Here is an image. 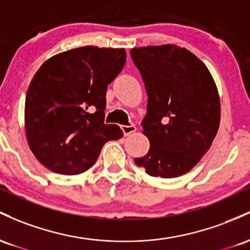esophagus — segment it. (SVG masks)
I'll use <instances>...</instances> for the list:
<instances>
[{"label": "esophagus", "mask_w": 250, "mask_h": 250, "mask_svg": "<svg viewBox=\"0 0 250 250\" xmlns=\"http://www.w3.org/2000/svg\"><path fill=\"white\" fill-rule=\"evenodd\" d=\"M122 130H123V132H124L125 136H128V134L136 132L137 128L134 125H123Z\"/></svg>", "instance_id": "esophagus-1"}]
</instances>
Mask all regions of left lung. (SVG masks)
Here are the masks:
<instances>
[{"label":"left lung","mask_w":250,"mask_h":250,"mask_svg":"<svg viewBox=\"0 0 250 250\" xmlns=\"http://www.w3.org/2000/svg\"><path fill=\"white\" fill-rule=\"evenodd\" d=\"M147 94L142 122L150 150L134 163L153 177L184 175L212 144L221 120L220 95L209 69L176 44L131 49Z\"/></svg>","instance_id":"left-lung-1"}]
</instances>
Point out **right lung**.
I'll return each instance as SVG.
<instances>
[{"instance_id":"right-lung-1","label":"right lung","mask_w":250,"mask_h":250,"mask_svg":"<svg viewBox=\"0 0 250 250\" xmlns=\"http://www.w3.org/2000/svg\"><path fill=\"white\" fill-rule=\"evenodd\" d=\"M124 48L85 46L59 53L35 73L26 95L30 150L53 172L78 175L97 162L108 140L123 137L105 124L107 85L122 72Z\"/></svg>"}]
</instances>
